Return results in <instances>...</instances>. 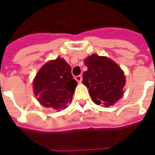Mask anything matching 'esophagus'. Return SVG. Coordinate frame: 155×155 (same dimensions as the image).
Returning <instances> with one entry per match:
<instances>
[{
    "label": "esophagus",
    "instance_id": "esophagus-1",
    "mask_svg": "<svg viewBox=\"0 0 155 155\" xmlns=\"http://www.w3.org/2000/svg\"><path fill=\"white\" fill-rule=\"evenodd\" d=\"M75 80L77 81V82L81 83V81H82V76H81V75H77V76H75Z\"/></svg>",
    "mask_w": 155,
    "mask_h": 155
}]
</instances>
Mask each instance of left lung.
I'll return each instance as SVG.
<instances>
[{"instance_id":"1","label":"left lung","mask_w":155,"mask_h":155,"mask_svg":"<svg viewBox=\"0 0 155 155\" xmlns=\"http://www.w3.org/2000/svg\"><path fill=\"white\" fill-rule=\"evenodd\" d=\"M84 64L88 70L83 73V84L93 102L105 107L115 104L123 96L125 84L121 68L110 58L95 54L88 56Z\"/></svg>"}]
</instances>
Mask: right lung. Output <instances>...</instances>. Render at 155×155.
<instances>
[{
	"instance_id": "add662e5",
	"label": "right lung",
	"mask_w": 155,
	"mask_h": 155,
	"mask_svg": "<svg viewBox=\"0 0 155 155\" xmlns=\"http://www.w3.org/2000/svg\"><path fill=\"white\" fill-rule=\"evenodd\" d=\"M76 85L70 64L61 57L45 64L33 81L35 95L39 102L43 106L55 110L67 107Z\"/></svg>"
}]
</instances>
